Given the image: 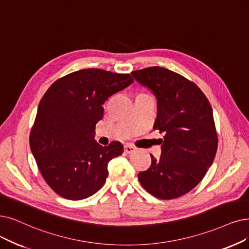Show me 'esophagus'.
Listing matches in <instances>:
<instances>
[{
  "label": "esophagus",
  "instance_id": "esophagus-1",
  "mask_svg": "<svg viewBox=\"0 0 249 249\" xmlns=\"http://www.w3.org/2000/svg\"><path fill=\"white\" fill-rule=\"evenodd\" d=\"M124 152L127 153V154H131L133 153L135 150H136V147L133 146L132 144H125L124 146Z\"/></svg>",
  "mask_w": 249,
  "mask_h": 249
}]
</instances>
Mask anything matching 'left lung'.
<instances>
[{
    "label": "left lung",
    "instance_id": "1",
    "mask_svg": "<svg viewBox=\"0 0 249 249\" xmlns=\"http://www.w3.org/2000/svg\"><path fill=\"white\" fill-rule=\"evenodd\" d=\"M157 98L153 130L163 133L161 156L138 174L141 185L159 199L170 200L201 182L217 150L213 108L193 82L159 66L132 71Z\"/></svg>",
    "mask_w": 249,
    "mask_h": 249
}]
</instances>
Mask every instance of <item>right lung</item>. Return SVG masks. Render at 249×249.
Masks as SVG:
<instances>
[{
	"instance_id": "add662e5",
	"label": "right lung",
	"mask_w": 249,
	"mask_h": 249,
	"mask_svg": "<svg viewBox=\"0 0 249 249\" xmlns=\"http://www.w3.org/2000/svg\"><path fill=\"white\" fill-rule=\"evenodd\" d=\"M134 82L128 73L88 68L54 82L38 104L29 145L44 180L65 199L82 200L103 187L107 165L124 146L94 140L103 104Z\"/></svg>"
}]
</instances>
